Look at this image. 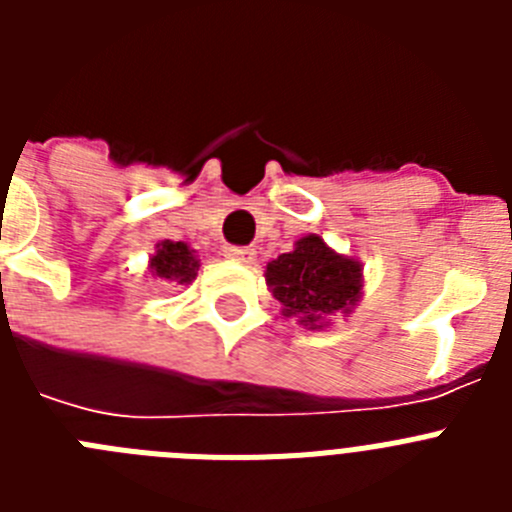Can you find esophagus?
I'll return each instance as SVG.
<instances>
[{
	"mask_svg": "<svg viewBox=\"0 0 512 512\" xmlns=\"http://www.w3.org/2000/svg\"><path fill=\"white\" fill-rule=\"evenodd\" d=\"M225 259L238 261V264H253L256 261V251L251 246H225Z\"/></svg>",
	"mask_w": 512,
	"mask_h": 512,
	"instance_id": "esophagus-1",
	"label": "esophagus"
}]
</instances>
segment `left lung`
I'll return each mask as SVG.
<instances>
[{
	"label": "left lung",
	"instance_id": "8db88e82",
	"mask_svg": "<svg viewBox=\"0 0 512 512\" xmlns=\"http://www.w3.org/2000/svg\"><path fill=\"white\" fill-rule=\"evenodd\" d=\"M266 287L284 318L310 330L328 328L330 315L348 318L364 295V266L333 251L323 235H302L295 248L266 264Z\"/></svg>",
	"mask_w": 512,
	"mask_h": 512
}]
</instances>
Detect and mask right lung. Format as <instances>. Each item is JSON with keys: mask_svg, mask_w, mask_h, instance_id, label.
<instances>
[{"mask_svg": "<svg viewBox=\"0 0 512 512\" xmlns=\"http://www.w3.org/2000/svg\"><path fill=\"white\" fill-rule=\"evenodd\" d=\"M148 269L161 282L192 284L200 271V259L197 251L184 241H161L156 243V253L148 259Z\"/></svg>", "mask_w": 512, "mask_h": 512, "instance_id": "right-lung-1", "label": "right lung"}]
</instances>
